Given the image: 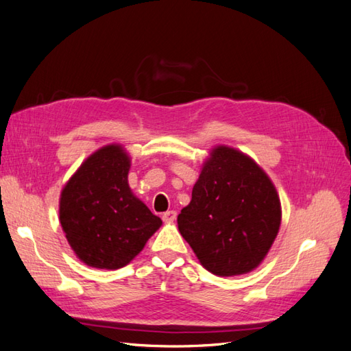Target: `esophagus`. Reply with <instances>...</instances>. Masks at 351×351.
Instances as JSON below:
<instances>
[{
  "label": "esophagus",
  "mask_w": 351,
  "mask_h": 351,
  "mask_svg": "<svg viewBox=\"0 0 351 351\" xmlns=\"http://www.w3.org/2000/svg\"><path fill=\"white\" fill-rule=\"evenodd\" d=\"M176 219V212L175 210H167L163 213V221L165 222H173Z\"/></svg>",
  "instance_id": "esophagus-1"
}]
</instances>
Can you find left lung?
Instances as JSON below:
<instances>
[{"mask_svg":"<svg viewBox=\"0 0 351 351\" xmlns=\"http://www.w3.org/2000/svg\"><path fill=\"white\" fill-rule=\"evenodd\" d=\"M280 221L271 179L243 152L219 145L203 163L178 228L208 271L228 277L263 263Z\"/></svg>","mask_w":351,"mask_h":351,"instance_id":"8db88e82","label":"left lung"}]
</instances>
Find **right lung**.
Returning a JSON list of instances; mask_svg holds the SVG:
<instances>
[{
	"label": "right lung",
	"instance_id": "add662e5",
	"mask_svg": "<svg viewBox=\"0 0 351 351\" xmlns=\"http://www.w3.org/2000/svg\"><path fill=\"white\" fill-rule=\"evenodd\" d=\"M129 169L130 157L123 147L106 145L93 152L62 190V230L88 267L128 265L161 226V219L133 195Z\"/></svg>",
	"mask_w": 351,
	"mask_h": 351
}]
</instances>
